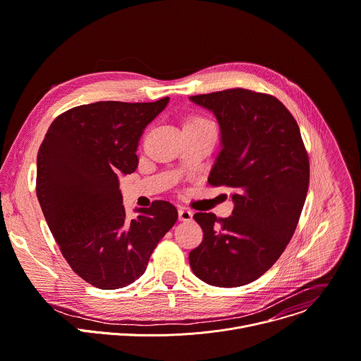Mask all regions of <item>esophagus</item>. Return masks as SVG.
<instances>
[{
  "instance_id": "esophagus-1",
  "label": "esophagus",
  "mask_w": 361,
  "mask_h": 361,
  "mask_svg": "<svg viewBox=\"0 0 361 361\" xmlns=\"http://www.w3.org/2000/svg\"><path fill=\"white\" fill-rule=\"evenodd\" d=\"M178 219L181 221H190L192 219V212H190L188 209H184V207H180L178 209Z\"/></svg>"
}]
</instances>
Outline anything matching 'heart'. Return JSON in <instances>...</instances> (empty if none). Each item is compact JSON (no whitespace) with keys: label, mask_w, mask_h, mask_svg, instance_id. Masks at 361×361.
Instances as JSON below:
<instances>
[{"label":"heart","mask_w":361,"mask_h":361,"mask_svg":"<svg viewBox=\"0 0 361 361\" xmlns=\"http://www.w3.org/2000/svg\"><path fill=\"white\" fill-rule=\"evenodd\" d=\"M202 125H210V123H209V121H206L204 118H200V116H191L184 123V126H202Z\"/></svg>","instance_id":"heart-1"}]
</instances>
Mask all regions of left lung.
<instances>
[{"label": "left lung", "instance_id": "1", "mask_svg": "<svg viewBox=\"0 0 361 361\" xmlns=\"http://www.w3.org/2000/svg\"><path fill=\"white\" fill-rule=\"evenodd\" d=\"M214 114L220 152L212 185L231 187L232 216L195 213L203 242L190 267L203 282L233 288L256 281L279 259L297 228L310 184V162L297 121L276 99L247 89L190 96Z\"/></svg>", "mask_w": 361, "mask_h": 361}]
</instances>
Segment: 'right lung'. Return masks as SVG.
Returning a JSON list of instances; mask_svg holds the SVG:
<instances>
[{
	"label": "right lung",
	"mask_w": 361,
	"mask_h": 361,
	"mask_svg": "<svg viewBox=\"0 0 361 361\" xmlns=\"http://www.w3.org/2000/svg\"><path fill=\"white\" fill-rule=\"evenodd\" d=\"M169 102L76 106L51 122L40 145L36 191L50 232L71 268L99 289L137 281L177 221V209L164 200L129 219L119 190V178L138 167L145 126Z\"/></svg>",
	"instance_id": "right-lung-1"
}]
</instances>
